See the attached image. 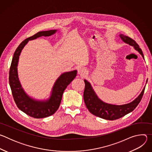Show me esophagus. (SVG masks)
<instances>
[{
  "label": "esophagus",
  "mask_w": 152,
  "mask_h": 152,
  "mask_svg": "<svg viewBox=\"0 0 152 152\" xmlns=\"http://www.w3.org/2000/svg\"><path fill=\"white\" fill-rule=\"evenodd\" d=\"M86 73H87V71L84 67H79L77 69V74L81 76H84Z\"/></svg>",
  "instance_id": "34e87169"
}]
</instances>
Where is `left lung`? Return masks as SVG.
I'll list each match as a JSON object with an SVG mask.
<instances>
[{
  "label": "left lung",
  "mask_w": 152,
  "mask_h": 152,
  "mask_svg": "<svg viewBox=\"0 0 152 152\" xmlns=\"http://www.w3.org/2000/svg\"><path fill=\"white\" fill-rule=\"evenodd\" d=\"M119 36L123 42L133 46L134 49L141 55L144 59V56L141 49L134 39L123 34H120ZM84 82L85 86L83 92V99L87 109L92 114L108 120L118 119L133 111L140 102L145 90L144 86L140 94L131 103L117 105L103 102L97 96L91 83L86 79L84 80ZM147 82V80L146 81V83Z\"/></svg>",
  "instance_id": "1"
}]
</instances>
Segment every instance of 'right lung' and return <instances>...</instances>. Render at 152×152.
<instances>
[{
    "label": "right lung",
    "mask_w": 152,
    "mask_h": 152,
    "mask_svg": "<svg viewBox=\"0 0 152 152\" xmlns=\"http://www.w3.org/2000/svg\"><path fill=\"white\" fill-rule=\"evenodd\" d=\"M56 32V29L41 31L25 39L20 43L15 50L11 64L9 82L14 100L17 107L21 111L35 118L48 117L53 115L58 110L64 91L76 76L77 70H75L61 74L53 86L49 98L47 100H37L26 94L20 82L17 72L19 56L29 41L35 39L42 36L49 37L55 34Z\"/></svg>",
    "instance_id": "obj_1"
}]
</instances>
